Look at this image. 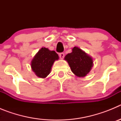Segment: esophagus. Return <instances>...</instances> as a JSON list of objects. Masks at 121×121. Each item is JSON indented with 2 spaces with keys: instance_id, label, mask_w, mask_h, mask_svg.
<instances>
[{
  "instance_id": "1",
  "label": "esophagus",
  "mask_w": 121,
  "mask_h": 121,
  "mask_svg": "<svg viewBox=\"0 0 121 121\" xmlns=\"http://www.w3.org/2000/svg\"><path fill=\"white\" fill-rule=\"evenodd\" d=\"M59 56L60 58L63 59L64 57V56H65V54H64V53H59Z\"/></svg>"
}]
</instances>
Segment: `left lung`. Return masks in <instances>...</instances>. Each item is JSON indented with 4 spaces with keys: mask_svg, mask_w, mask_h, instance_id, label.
I'll return each mask as SVG.
<instances>
[{
    "mask_svg": "<svg viewBox=\"0 0 121 121\" xmlns=\"http://www.w3.org/2000/svg\"><path fill=\"white\" fill-rule=\"evenodd\" d=\"M65 60L68 62L72 72L79 77H84L93 67V59L84 51L78 47H74L72 52L65 56Z\"/></svg>",
    "mask_w": 121,
    "mask_h": 121,
    "instance_id": "8db88e82",
    "label": "left lung"
}]
</instances>
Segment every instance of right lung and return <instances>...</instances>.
Listing matches in <instances>:
<instances>
[{"mask_svg": "<svg viewBox=\"0 0 121 121\" xmlns=\"http://www.w3.org/2000/svg\"><path fill=\"white\" fill-rule=\"evenodd\" d=\"M58 59V54L54 51L42 48L32 60L31 64L32 70L37 76L46 78L50 74L54 62Z\"/></svg>", "mask_w": 121, "mask_h": 121, "instance_id": "1", "label": "right lung"}]
</instances>
